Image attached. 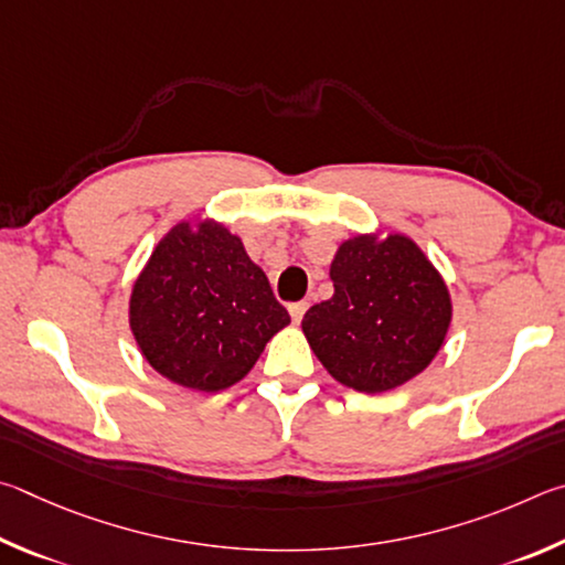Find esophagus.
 <instances>
[{
    "label": "esophagus",
    "mask_w": 565,
    "mask_h": 565,
    "mask_svg": "<svg viewBox=\"0 0 565 565\" xmlns=\"http://www.w3.org/2000/svg\"><path fill=\"white\" fill-rule=\"evenodd\" d=\"M288 310H290L292 322H300L305 318V310H308V302H292Z\"/></svg>",
    "instance_id": "esophagus-1"
}]
</instances>
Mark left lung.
I'll return each mask as SVG.
<instances>
[{
	"instance_id": "obj_1",
	"label": "left lung",
	"mask_w": 565,
	"mask_h": 565,
	"mask_svg": "<svg viewBox=\"0 0 565 565\" xmlns=\"http://www.w3.org/2000/svg\"><path fill=\"white\" fill-rule=\"evenodd\" d=\"M334 295L305 312L315 358L344 387L380 394L417 377L451 324L447 282L407 235H354L330 265Z\"/></svg>"
}]
</instances>
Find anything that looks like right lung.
<instances>
[{
	"label": "right lung",
	"instance_id": "obj_1",
	"mask_svg": "<svg viewBox=\"0 0 565 565\" xmlns=\"http://www.w3.org/2000/svg\"><path fill=\"white\" fill-rule=\"evenodd\" d=\"M128 324L158 374L188 390L221 392L253 370L290 315L241 237L215 221H183L136 277Z\"/></svg>",
	"mask_w": 565,
	"mask_h": 565
}]
</instances>
